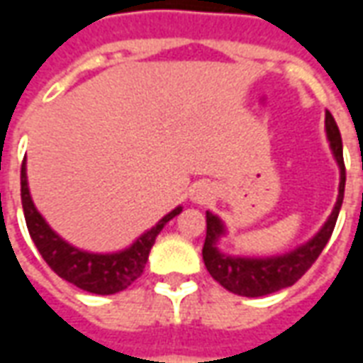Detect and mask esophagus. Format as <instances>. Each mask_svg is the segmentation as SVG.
Wrapping results in <instances>:
<instances>
[{
	"mask_svg": "<svg viewBox=\"0 0 363 363\" xmlns=\"http://www.w3.org/2000/svg\"><path fill=\"white\" fill-rule=\"evenodd\" d=\"M206 196H208L206 192H198V194H196V196H194V198H196L198 202H202V200H206Z\"/></svg>",
	"mask_w": 363,
	"mask_h": 363,
	"instance_id": "esophagus-1",
	"label": "esophagus"
}]
</instances>
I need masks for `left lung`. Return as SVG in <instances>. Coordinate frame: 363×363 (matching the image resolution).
I'll list each match as a JSON object with an SVG mask.
<instances>
[{"instance_id":"8db88e82","label":"left lung","mask_w":363,"mask_h":363,"mask_svg":"<svg viewBox=\"0 0 363 363\" xmlns=\"http://www.w3.org/2000/svg\"><path fill=\"white\" fill-rule=\"evenodd\" d=\"M325 126L330 147L335 151V157L340 167V186H338V200L330 218L323 225L317 235L303 247L288 252L284 257H272V259H233L225 257L216 249V241L223 235V225L213 213L206 212V241L202 249L204 264L213 280L220 281L221 286L237 296L260 297L280 291L284 288L294 286L303 276L313 262L319 259L323 249L327 247L328 239L335 231L338 212L342 206L344 184H346V169L342 159V138L340 130L336 126L335 116L330 112H325Z\"/></svg>"}]
</instances>
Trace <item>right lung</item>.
I'll return each instance as SVG.
<instances>
[{"mask_svg":"<svg viewBox=\"0 0 363 363\" xmlns=\"http://www.w3.org/2000/svg\"><path fill=\"white\" fill-rule=\"evenodd\" d=\"M21 202H23V212H25L30 239L35 241L36 249L43 255L46 264L58 274L60 278L74 284L83 291L96 294V296H111L132 286L143 274L145 262L150 259L151 247L155 243V237L165 228L167 221L173 220L182 210V208H174L173 212L167 213L155 228L143 233L126 251L114 252V255H93V252L79 251L72 245H67L64 239H60L48 228L43 216L36 212L28 194L25 161L21 165Z\"/></svg>","mask_w":363,"mask_h":363,"instance_id":"right-lung-1","label":"right lung"}]
</instances>
